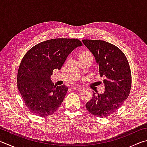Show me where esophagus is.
Segmentation results:
<instances>
[{"mask_svg": "<svg viewBox=\"0 0 147 147\" xmlns=\"http://www.w3.org/2000/svg\"><path fill=\"white\" fill-rule=\"evenodd\" d=\"M73 88H74V90H77V91H82V90H84V88L81 87V86H74Z\"/></svg>", "mask_w": 147, "mask_h": 147, "instance_id": "34e87169", "label": "esophagus"}]
</instances>
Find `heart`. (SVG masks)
<instances>
[{"mask_svg": "<svg viewBox=\"0 0 147 147\" xmlns=\"http://www.w3.org/2000/svg\"><path fill=\"white\" fill-rule=\"evenodd\" d=\"M92 56V54H91L90 52H88V51H82L81 52H80L79 57L80 60H82V59H84V58H86V57H87L88 56Z\"/></svg>", "mask_w": 147, "mask_h": 147, "instance_id": "b5f03b06", "label": "heart"}]
</instances>
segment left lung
Instances as JSON below:
<instances>
[{"mask_svg": "<svg viewBox=\"0 0 147 147\" xmlns=\"http://www.w3.org/2000/svg\"><path fill=\"white\" fill-rule=\"evenodd\" d=\"M82 42L95 56L100 76L105 77L104 93L93 91L86 107L95 117L106 118L117 111L129 96L131 68L125 55L117 46L103 40H83Z\"/></svg>", "mask_w": 147, "mask_h": 147, "instance_id": "obj_1", "label": "left lung"}]
</instances>
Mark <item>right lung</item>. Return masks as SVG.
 <instances>
[{"mask_svg":"<svg viewBox=\"0 0 147 147\" xmlns=\"http://www.w3.org/2000/svg\"><path fill=\"white\" fill-rule=\"evenodd\" d=\"M82 45L77 39L56 38L37 44L24 55L18 70L17 87L33 114L48 117L60 107L68 88L54 86L50 77L54 69L61 68L74 49Z\"/></svg>","mask_w":147,"mask_h":147,"instance_id":"obj_1","label":"right lung"}]
</instances>
